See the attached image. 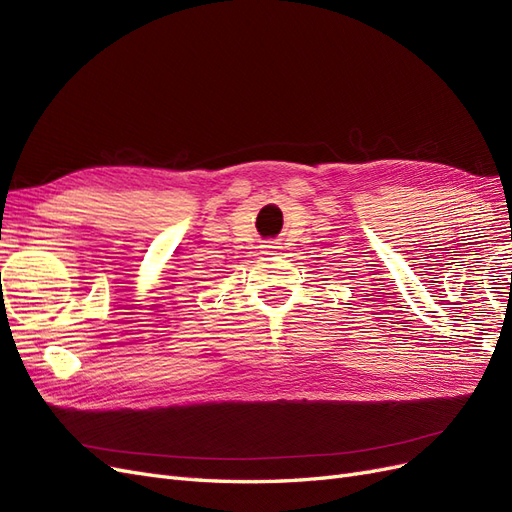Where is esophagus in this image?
<instances>
[{
    "label": "esophagus",
    "mask_w": 512,
    "mask_h": 512,
    "mask_svg": "<svg viewBox=\"0 0 512 512\" xmlns=\"http://www.w3.org/2000/svg\"><path fill=\"white\" fill-rule=\"evenodd\" d=\"M277 252V245H262V254L273 256Z\"/></svg>",
    "instance_id": "obj_1"
}]
</instances>
